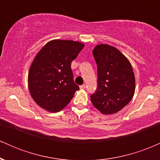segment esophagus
I'll use <instances>...</instances> for the list:
<instances>
[{
	"instance_id": "esophagus-1",
	"label": "esophagus",
	"mask_w": 160,
	"mask_h": 160,
	"mask_svg": "<svg viewBox=\"0 0 160 160\" xmlns=\"http://www.w3.org/2000/svg\"><path fill=\"white\" fill-rule=\"evenodd\" d=\"M80 89H84L86 88V85H81V86H80Z\"/></svg>"
}]
</instances>
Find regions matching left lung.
<instances>
[{
	"mask_svg": "<svg viewBox=\"0 0 160 160\" xmlns=\"http://www.w3.org/2000/svg\"><path fill=\"white\" fill-rule=\"evenodd\" d=\"M92 54L97 64L98 85L90 95L91 102L104 114L115 113L128 104L135 93L132 67L118 49L110 45L96 46Z\"/></svg>",
	"mask_w": 160,
	"mask_h": 160,
	"instance_id": "left-lung-1",
	"label": "left lung"
}]
</instances>
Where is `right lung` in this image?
<instances>
[{"label": "right lung", "mask_w": 160, "mask_h": 160, "mask_svg": "<svg viewBox=\"0 0 160 160\" xmlns=\"http://www.w3.org/2000/svg\"><path fill=\"white\" fill-rule=\"evenodd\" d=\"M84 45L73 40L49 41L34 58L28 73L31 95L40 107L58 112L71 102L79 86L71 64Z\"/></svg>", "instance_id": "add662e5"}]
</instances>
